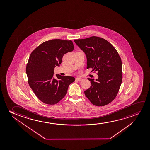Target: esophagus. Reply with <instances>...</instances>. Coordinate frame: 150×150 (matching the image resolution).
Segmentation results:
<instances>
[{
    "instance_id": "1",
    "label": "esophagus",
    "mask_w": 150,
    "mask_h": 150,
    "mask_svg": "<svg viewBox=\"0 0 150 150\" xmlns=\"http://www.w3.org/2000/svg\"><path fill=\"white\" fill-rule=\"evenodd\" d=\"M82 78H79V77H77L76 78V80H77V81H81V80H82Z\"/></svg>"
}]
</instances>
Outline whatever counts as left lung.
Here are the masks:
<instances>
[{
	"label": "left lung",
	"mask_w": 150,
	"mask_h": 150,
	"mask_svg": "<svg viewBox=\"0 0 150 150\" xmlns=\"http://www.w3.org/2000/svg\"><path fill=\"white\" fill-rule=\"evenodd\" d=\"M75 42L86 57L87 69L97 72L98 78H88L91 86L84 91L92 104L100 107L115 99L122 79L121 58L113 45L105 39L92 36L75 39Z\"/></svg>",
	"instance_id": "1"
}]
</instances>
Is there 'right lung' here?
<instances>
[{
	"instance_id": "1",
	"label": "right lung",
	"mask_w": 150,
	"mask_h": 150,
	"mask_svg": "<svg viewBox=\"0 0 150 150\" xmlns=\"http://www.w3.org/2000/svg\"><path fill=\"white\" fill-rule=\"evenodd\" d=\"M74 50L71 40L56 39L45 41L33 51L26 67L28 83L37 98L47 105H55L65 96L68 87L75 81L72 76L56 74L64 54Z\"/></svg>"
}]
</instances>
